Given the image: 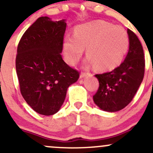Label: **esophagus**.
Masks as SVG:
<instances>
[{"mask_svg":"<svg viewBox=\"0 0 153 153\" xmlns=\"http://www.w3.org/2000/svg\"><path fill=\"white\" fill-rule=\"evenodd\" d=\"M89 73H85V72H81V73H80V78H83V77H85L87 76V75H88Z\"/></svg>","mask_w":153,"mask_h":153,"instance_id":"1","label":"esophagus"}]
</instances>
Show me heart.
<instances>
[{
  "instance_id": "b5f03b06",
  "label": "heart",
  "mask_w": 153,
  "mask_h": 153,
  "mask_svg": "<svg viewBox=\"0 0 153 153\" xmlns=\"http://www.w3.org/2000/svg\"><path fill=\"white\" fill-rule=\"evenodd\" d=\"M127 33L121 26L99 21L78 26L74 34L64 39L66 62L74 65L86 48L88 62L99 71L115 69L122 62L129 48Z\"/></svg>"
}]
</instances>
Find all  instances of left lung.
<instances>
[{
	"label": "left lung",
	"mask_w": 153,
	"mask_h": 153,
	"mask_svg": "<svg viewBox=\"0 0 153 153\" xmlns=\"http://www.w3.org/2000/svg\"><path fill=\"white\" fill-rule=\"evenodd\" d=\"M129 47L122 64L112 71L96 74L99 87L94 96L101 109L115 112L127 106L134 98L145 74V60L141 42L137 35L127 29Z\"/></svg>",
	"instance_id": "obj_1"
}]
</instances>
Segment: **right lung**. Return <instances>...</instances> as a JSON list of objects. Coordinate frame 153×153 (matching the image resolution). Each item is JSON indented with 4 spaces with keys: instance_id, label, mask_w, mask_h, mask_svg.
Here are the masks:
<instances>
[{
    "instance_id": "obj_1",
    "label": "right lung",
    "mask_w": 153,
    "mask_h": 153,
    "mask_svg": "<svg viewBox=\"0 0 153 153\" xmlns=\"http://www.w3.org/2000/svg\"><path fill=\"white\" fill-rule=\"evenodd\" d=\"M66 29L64 19L52 22L39 17L21 38L16 69L20 91L26 102L40 114L59 110L67 90L80 73L66 64L61 52Z\"/></svg>"
}]
</instances>
